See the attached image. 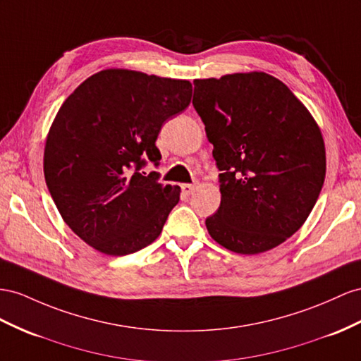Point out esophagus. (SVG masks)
I'll return each instance as SVG.
<instances>
[{"mask_svg":"<svg viewBox=\"0 0 361 361\" xmlns=\"http://www.w3.org/2000/svg\"><path fill=\"white\" fill-rule=\"evenodd\" d=\"M195 188H197V184H193V183L181 184V192L184 193V195H192V193L195 192Z\"/></svg>","mask_w":361,"mask_h":361,"instance_id":"1","label":"esophagus"}]
</instances>
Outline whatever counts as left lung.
I'll return each mask as SVG.
<instances>
[{
	"label": "left lung",
	"instance_id": "1",
	"mask_svg": "<svg viewBox=\"0 0 361 361\" xmlns=\"http://www.w3.org/2000/svg\"><path fill=\"white\" fill-rule=\"evenodd\" d=\"M193 108L214 145L221 204L206 219L227 250L257 255L293 236L316 204L326 157L320 129L267 73L193 80Z\"/></svg>",
	"mask_w": 361,
	"mask_h": 361
}]
</instances>
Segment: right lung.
<instances>
[{
    "mask_svg": "<svg viewBox=\"0 0 361 361\" xmlns=\"http://www.w3.org/2000/svg\"><path fill=\"white\" fill-rule=\"evenodd\" d=\"M190 97L189 80L104 70L62 104L45 143V183L67 226L97 252L131 255L161 233L180 188L142 169L160 164L157 137Z\"/></svg>",
    "mask_w": 361,
    "mask_h": 361,
    "instance_id": "add662e5",
    "label": "right lung"
}]
</instances>
